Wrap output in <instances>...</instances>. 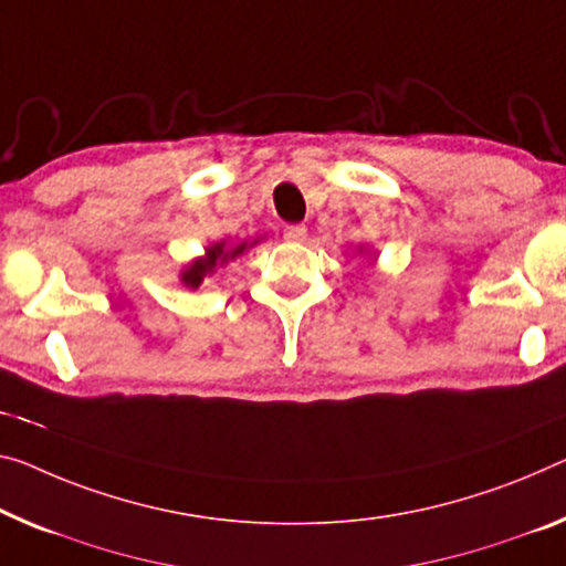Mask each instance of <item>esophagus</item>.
Instances as JSON below:
<instances>
[{
  "label": "esophagus",
  "mask_w": 566,
  "mask_h": 566,
  "mask_svg": "<svg viewBox=\"0 0 566 566\" xmlns=\"http://www.w3.org/2000/svg\"><path fill=\"white\" fill-rule=\"evenodd\" d=\"M306 234H308L306 224H285L283 228V238L289 242H303L306 240Z\"/></svg>",
  "instance_id": "1"
}]
</instances>
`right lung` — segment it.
<instances>
[{
	"instance_id": "right-lung-1",
	"label": "right lung",
	"mask_w": 566,
	"mask_h": 566,
	"mask_svg": "<svg viewBox=\"0 0 566 566\" xmlns=\"http://www.w3.org/2000/svg\"><path fill=\"white\" fill-rule=\"evenodd\" d=\"M245 248H248L245 242H242V245H238V248H232V250L224 248L222 242H220V245H212L210 250H207V258L197 260V263L189 268V271H185V283L192 285V289H199V283H202L205 275H210L217 265L228 263V260L245 253Z\"/></svg>"
}]
</instances>
